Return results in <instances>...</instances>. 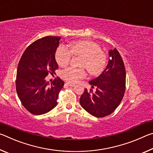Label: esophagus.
<instances>
[{
	"label": "esophagus",
	"mask_w": 153,
	"mask_h": 153,
	"mask_svg": "<svg viewBox=\"0 0 153 153\" xmlns=\"http://www.w3.org/2000/svg\"><path fill=\"white\" fill-rule=\"evenodd\" d=\"M65 84H66V85H68V86H71V87H74V86H75V84H71V83H69V82H66Z\"/></svg>",
	"instance_id": "obj_1"
}]
</instances>
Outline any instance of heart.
I'll use <instances>...</instances> for the list:
<instances>
[{
	"instance_id": "b5f03b06",
	"label": "heart",
	"mask_w": 153,
	"mask_h": 153,
	"mask_svg": "<svg viewBox=\"0 0 153 153\" xmlns=\"http://www.w3.org/2000/svg\"><path fill=\"white\" fill-rule=\"evenodd\" d=\"M100 46L89 40H79L72 42L69 51L64 47H59L56 51L55 59L61 67H65L70 62L71 54L82 57L81 67L86 68L92 76H99L102 73L107 65V56L100 51ZM84 68L76 69L69 67L62 71L61 77L67 82L76 83L86 76Z\"/></svg>"
}]
</instances>
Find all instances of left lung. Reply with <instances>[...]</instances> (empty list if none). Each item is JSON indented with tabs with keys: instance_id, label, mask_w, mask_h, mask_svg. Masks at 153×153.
Here are the masks:
<instances>
[{
	"instance_id": "obj_1",
	"label": "left lung",
	"mask_w": 153,
	"mask_h": 153,
	"mask_svg": "<svg viewBox=\"0 0 153 153\" xmlns=\"http://www.w3.org/2000/svg\"><path fill=\"white\" fill-rule=\"evenodd\" d=\"M109 60L107 67L97 78L89 82L92 89H85L79 99L82 107L97 117L112 113L120 102L126 90V69L123 59L116 48L108 51Z\"/></svg>"
}]
</instances>
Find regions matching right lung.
Wrapping results in <instances>:
<instances>
[{
  "instance_id": "right-lung-1",
  "label": "right lung",
  "mask_w": 153,
  "mask_h": 153,
  "mask_svg": "<svg viewBox=\"0 0 153 153\" xmlns=\"http://www.w3.org/2000/svg\"><path fill=\"white\" fill-rule=\"evenodd\" d=\"M61 38L46 36L36 40L25 49L18 64L17 95L23 106L33 115L48 113L57 105L64 82L57 77L49 84L45 77L58 69L55 53Z\"/></svg>"
}]
</instances>
